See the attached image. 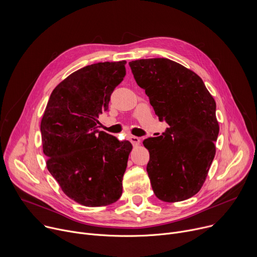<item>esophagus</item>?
I'll use <instances>...</instances> for the list:
<instances>
[{
  "label": "esophagus",
  "mask_w": 257,
  "mask_h": 257,
  "mask_svg": "<svg viewBox=\"0 0 257 257\" xmlns=\"http://www.w3.org/2000/svg\"><path fill=\"white\" fill-rule=\"evenodd\" d=\"M129 140L131 141V143L133 144V146H137V145H139V143H140V138L139 137H137V136H130L129 137Z\"/></svg>",
  "instance_id": "obj_1"
}]
</instances>
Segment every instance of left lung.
<instances>
[{
  "label": "left lung",
  "mask_w": 257,
  "mask_h": 257,
  "mask_svg": "<svg viewBox=\"0 0 257 257\" xmlns=\"http://www.w3.org/2000/svg\"><path fill=\"white\" fill-rule=\"evenodd\" d=\"M129 66L156 115L170 126L143 141L154 193L165 202L188 199L201 189L215 155V101L196 73L177 62L141 59Z\"/></svg>",
  "instance_id": "1"
}]
</instances>
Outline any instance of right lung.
Masks as SVG:
<instances>
[{"label":"right lung","mask_w":257,"mask_h":257,"mask_svg":"<svg viewBox=\"0 0 257 257\" xmlns=\"http://www.w3.org/2000/svg\"><path fill=\"white\" fill-rule=\"evenodd\" d=\"M126 61L96 63L73 72L53 90L41 122L47 168L62 191L77 203L105 206L122 195L132 144L98 131L126 74Z\"/></svg>","instance_id":"1"}]
</instances>
